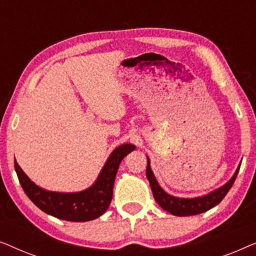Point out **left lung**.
Instances as JSON below:
<instances>
[{"label": "left lung", "mask_w": 256, "mask_h": 256, "mask_svg": "<svg viewBox=\"0 0 256 256\" xmlns=\"http://www.w3.org/2000/svg\"><path fill=\"white\" fill-rule=\"evenodd\" d=\"M146 160H148V164H146V178H148L150 183V188H152L154 198H155L157 204H158L163 210H166V212L171 213V214L178 216L199 214V213L208 211L210 208L218 205L219 202L222 200L224 197L227 194V192L230 191V188H232L240 169L239 164V166H238L236 171L234 172L233 177L230 178L225 185H222V188H216L214 191L210 192L208 194L197 198H178L166 194V192L160 186L155 176H154L152 168H150V160L148 157H146Z\"/></svg>", "instance_id": "left-lung-1"}]
</instances>
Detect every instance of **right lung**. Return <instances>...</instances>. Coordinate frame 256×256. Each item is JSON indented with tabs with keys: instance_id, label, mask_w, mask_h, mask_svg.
I'll use <instances>...</instances> for the list:
<instances>
[{
	"instance_id": "obj_1",
	"label": "right lung",
	"mask_w": 256,
	"mask_h": 256,
	"mask_svg": "<svg viewBox=\"0 0 256 256\" xmlns=\"http://www.w3.org/2000/svg\"><path fill=\"white\" fill-rule=\"evenodd\" d=\"M135 146L124 143L113 150L100 171L96 183L80 192H54L44 190L24 174L15 160V170L24 192L30 200L48 214L68 222H90L107 211L113 197L114 180L121 160Z\"/></svg>"
}]
</instances>
